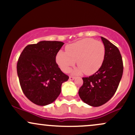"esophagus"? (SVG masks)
Returning <instances> with one entry per match:
<instances>
[{"mask_svg":"<svg viewBox=\"0 0 135 135\" xmlns=\"http://www.w3.org/2000/svg\"><path fill=\"white\" fill-rule=\"evenodd\" d=\"M74 78H75V77H74V76H72V75H70V76L69 77V79L70 80H74Z\"/></svg>","mask_w":135,"mask_h":135,"instance_id":"esophagus-1","label":"esophagus"}]
</instances>
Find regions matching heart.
Returning <instances> with one entry per match:
<instances>
[{"label": "heart", "instance_id": "1", "mask_svg": "<svg viewBox=\"0 0 135 135\" xmlns=\"http://www.w3.org/2000/svg\"><path fill=\"white\" fill-rule=\"evenodd\" d=\"M66 52L59 51L56 60L63 72L68 73L77 61L75 73L92 75L101 67L105 58L104 44L93 38H84L67 46Z\"/></svg>", "mask_w": 135, "mask_h": 135}]
</instances>
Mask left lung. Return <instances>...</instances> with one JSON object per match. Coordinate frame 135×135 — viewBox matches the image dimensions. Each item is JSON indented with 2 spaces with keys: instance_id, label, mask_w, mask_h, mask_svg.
Returning <instances> with one entry per match:
<instances>
[{
  "instance_id": "8db88e82",
  "label": "left lung",
  "mask_w": 135,
  "mask_h": 135,
  "mask_svg": "<svg viewBox=\"0 0 135 135\" xmlns=\"http://www.w3.org/2000/svg\"><path fill=\"white\" fill-rule=\"evenodd\" d=\"M105 49L101 67L95 74L83 77V84L79 90L81 100L93 107L105 104L117 91L123 74V62L117 47L101 37Z\"/></svg>"
}]
</instances>
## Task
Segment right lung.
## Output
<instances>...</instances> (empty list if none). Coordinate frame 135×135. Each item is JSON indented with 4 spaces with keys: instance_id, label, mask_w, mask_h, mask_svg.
Listing matches in <instances>:
<instances>
[{
    "instance_id": "right-lung-1",
    "label": "right lung",
    "mask_w": 135,
    "mask_h": 135,
    "mask_svg": "<svg viewBox=\"0 0 135 135\" xmlns=\"http://www.w3.org/2000/svg\"><path fill=\"white\" fill-rule=\"evenodd\" d=\"M64 43L41 41L25 47L17 62V73L23 93L32 103L50 104L61 93L63 83L69 77L56 62L57 53Z\"/></svg>"
}]
</instances>
